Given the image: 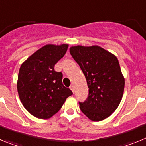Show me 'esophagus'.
<instances>
[{
    "instance_id": "1",
    "label": "esophagus",
    "mask_w": 146,
    "mask_h": 146,
    "mask_svg": "<svg viewBox=\"0 0 146 146\" xmlns=\"http://www.w3.org/2000/svg\"><path fill=\"white\" fill-rule=\"evenodd\" d=\"M69 88H70V89L72 91V92L74 93V86H73V85H71L70 87H69Z\"/></svg>"
}]
</instances>
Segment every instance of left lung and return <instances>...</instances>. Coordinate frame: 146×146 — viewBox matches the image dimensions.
Segmentation results:
<instances>
[{
    "label": "left lung",
    "mask_w": 146,
    "mask_h": 146,
    "mask_svg": "<svg viewBox=\"0 0 146 146\" xmlns=\"http://www.w3.org/2000/svg\"><path fill=\"white\" fill-rule=\"evenodd\" d=\"M70 54L82 69L88 96L79 102L81 111L91 121L105 119L121 101L125 81L117 58L99 46H74Z\"/></svg>",
    "instance_id": "obj_1"
}]
</instances>
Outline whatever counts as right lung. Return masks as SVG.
Segmentation results:
<instances>
[{
  "instance_id": "right-lung-1",
  "label": "right lung",
  "mask_w": 146,
  "mask_h": 146,
  "mask_svg": "<svg viewBox=\"0 0 146 146\" xmlns=\"http://www.w3.org/2000/svg\"><path fill=\"white\" fill-rule=\"evenodd\" d=\"M67 49L68 44L45 45L20 66L18 94L23 106L33 116L51 118L60 110L66 98L73 94L63 85V74L54 69Z\"/></svg>"
}]
</instances>
